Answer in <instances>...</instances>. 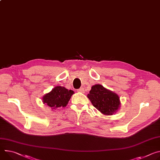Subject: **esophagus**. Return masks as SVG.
I'll return each instance as SVG.
<instances>
[{"instance_id":"obj_1","label":"esophagus","mask_w":160,"mask_h":160,"mask_svg":"<svg viewBox=\"0 0 160 160\" xmlns=\"http://www.w3.org/2000/svg\"><path fill=\"white\" fill-rule=\"evenodd\" d=\"M77 91H78V92H82V93H83V92H84V89L82 88H81L77 89Z\"/></svg>"}]
</instances>
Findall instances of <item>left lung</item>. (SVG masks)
Returning a JSON list of instances; mask_svg holds the SVG:
<instances>
[{
  "label": "left lung",
  "mask_w": 160,
  "mask_h": 160,
  "mask_svg": "<svg viewBox=\"0 0 160 160\" xmlns=\"http://www.w3.org/2000/svg\"><path fill=\"white\" fill-rule=\"evenodd\" d=\"M88 98L92 105L105 115H112L121 107L119 96L100 84L92 86Z\"/></svg>",
  "instance_id": "left-lung-1"
}]
</instances>
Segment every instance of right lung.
Listing matches in <instances>:
<instances>
[{
	"label": "right lung",
	"mask_w": 160,
	"mask_h": 160,
	"mask_svg": "<svg viewBox=\"0 0 160 160\" xmlns=\"http://www.w3.org/2000/svg\"><path fill=\"white\" fill-rule=\"evenodd\" d=\"M73 94V91H69L64 87L56 86L50 92L43 96L42 103L50 107L52 110L60 107L64 108L67 106Z\"/></svg>",
	"instance_id": "add662e5"
}]
</instances>
